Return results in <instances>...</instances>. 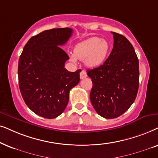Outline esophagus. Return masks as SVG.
Wrapping results in <instances>:
<instances>
[{"instance_id":"34e87169","label":"esophagus","mask_w":158,"mask_h":158,"mask_svg":"<svg viewBox=\"0 0 158 158\" xmlns=\"http://www.w3.org/2000/svg\"><path fill=\"white\" fill-rule=\"evenodd\" d=\"M87 77V73H86V71L85 70L81 71V73H80V79H83Z\"/></svg>"}]
</instances>
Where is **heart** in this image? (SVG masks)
<instances>
[{"instance_id": "1", "label": "heart", "mask_w": 158, "mask_h": 158, "mask_svg": "<svg viewBox=\"0 0 158 158\" xmlns=\"http://www.w3.org/2000/svg\"><path fill=\"white\" fill-rule=\"evenodd\" d=\"M108 50V42L100 37H91L77 44L71 59L73 62L77 59L85 60L87 66L95 68L104 62Z\"/></svg>"}]
</instances>
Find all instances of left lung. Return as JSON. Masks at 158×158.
I'll return each mask as SVG.
<instances>
[{
	"label": "left lung",
	"mask_w": 158,
	"mask_h": 158,
	"mask_svg": "<svg viewBox=\"0 0 158 158\" xmlns=\"http://www.w3.org/2000/svg\"><path fill=\"white\" fill-rule=\"evenodd\" d=\"M113 48L104 64L87 70L92 79L90 101L100 116L115 118L135 100L139 89V60L131 43L116 32Z\"/></svg>",
	"instance_id": "left-lung-1"
}]
</instances>
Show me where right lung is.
<instances>
[{"instance_id":"add662e5","label":"right lung","mask_w":158,"mask_h":158,"mask_svg":"<svg viewBox=\"0 0 158 158\" xmlns=\"http://www.w3.org/2000/svg\"><path fill=\"white\" fill-rule=\"evenodd\" d=\"M71 28L45 30L31 37L19 60V86L25 103L40 116L52 119L64 112L69 92L79 82L81 69L64 68L69 59L60 46L72 35Z\"/></svg>"}]
</instances>
